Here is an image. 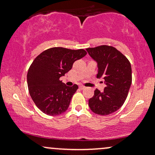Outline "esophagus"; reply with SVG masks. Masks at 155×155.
<instances>
[{"mask_svg":"<svg viewBox=\"0 0 155 155\" xmlns=\"http://www.w3.org/2000/svg\"><path fill=\"white\" fill-rule=\"evenodd\" d=\"M79 88L81 90H83V89H84V88H85V87H84V86H79Z\"/></svg>","mask_w":155,"mask_h":155,"instance_id":"esophagus-1","label":"esophagus"}]
</instances>
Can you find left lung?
<instances>
[{"mask_svg":"<svg viewBox=\"0 0 155 155\" xmlns=\"http://www.w3.org/2000/svg\"><path fill=\"white\" fill-rule=\"evenodd\" d=\"M89 56L97 63V78L104 79L103 92L98 89L88 100L91 110L96 114L107 115L115 112L124 104L132 84L131 64L115 47L101 46L88 48Z\"/></svg>","mask_w":155,"mask_h":155,"instance_id":"1","label":"left lung"}]
</instances>
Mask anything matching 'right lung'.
Returning <instances> with one entry per match:
<instances>
[{
  "mask_svg": "<svg viewBox=\"0 0 155 155\" xmlns=\"http://www.w3.org/2000/svg\"><path fill=\"white\" fill-rule=\"evenodd\" d=\"M86 54L83 49L53 47L35 59L28 69L27 81L31 98L42 112L58 115L67 110L78 86H67L59 78L71 69L74 61Z\"/></svg>",
  "mask_w": 155,
  "mask_h": 155,
  "instance_id": "1",
  "label": "right lung"
}]
</instances>
